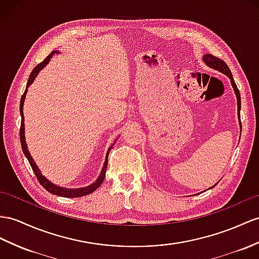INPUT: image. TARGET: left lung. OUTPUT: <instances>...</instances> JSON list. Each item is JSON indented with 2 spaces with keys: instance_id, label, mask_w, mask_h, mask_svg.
<instances>
[{
  "instance_id": "obj_1",
  "label": "left lung",
  "mask_w": 259,
  "mask_h": 259,
  "mask_svg": "<svg viewBox=\"0 0 259 259\" xmlns=\"http://www.w3.org/2000/svg\"><path fill=\"white\" fill-rule=\"evenodd\" d=\"M202 60L204 61V64L211 68V69H214V70H217L221 73H223L225 75H228L229 79L231 80V84L233 87V90H234L235 92V96H236V99H237V115H238V122H239V127H241V131H242V123H241V115H239V113H241V94H239V91L237 89V87L235 84V81L234 79H233V75H232V72L229 69L228 65L225 64V62L223 60H221L220 58H217V57H214L210 54H205L203 57H202ZM219 182V181H218ZM218 182L214 186H212L211 188L207 189V190H210V189L214 188L217 185Z\"/></svg>"
}]
</instances>
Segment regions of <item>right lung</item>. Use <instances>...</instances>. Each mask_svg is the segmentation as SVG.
I'll return each instance as SVG.
<instances>
[{
	"label": "right lung",
	"instance_id": "1",
	"mask_svg": "<svg viewBox=\"0 0 259 259\" xmlns=\"http://www.w3.org/2000/svg\"><path fill=\"white\" fill-rule=\"evenodd\" d=\"M58 52L57 50H55V52H53L52 54H50L47 58L44 60L42 62H40L39 65H37L34 70L31 71V73L29 74V78H28V81H27V84H26V89H25V92L22 96V99H21V104H20V113H21V117H22V121H21V130H20V138H21V145H22V149H23V153L25 155V157H26L29 165L31 167V169H33V171L35 172L37 179H38L39 184L46 189V190L48 192H50L52 194H55V195H59V197H65V198H80V197H84V195H88L92 193L93 191H96L97 189L101 186V184H102L103 180H104V177H105V172H106V168H108V158H109V153L111 148L113 147L112 144L110 148L108 149V151H106V156H105V160H104V163H103V167H102V170H101V172L99 175L98 179L93 182V184L87 186V187H82V188H64V187H60L58 185H55L54 182L50 181L49 179H47L45 176H44L40 171V169L38 168V166L36 165V162L34 161V158L31 157L29 150L27 148V144H26V140H25V123H24V113H23V106H24V101H25V98H26V93H27V89L28 87L33 83L35 78L37 77V74L39 73V71H41L44 68H45L48 62L50 61V58L52 57L57 54ZM117 140H115L116 142Z\"/></svg>",
	"mask_w": 259,
	"mask_h": 259
}]
</instances>
